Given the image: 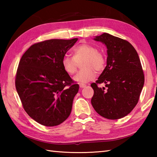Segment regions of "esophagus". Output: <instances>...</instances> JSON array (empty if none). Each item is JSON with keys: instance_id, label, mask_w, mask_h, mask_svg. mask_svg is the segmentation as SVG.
Returning a JSON list of instances; mask_svg holds the SVG:
<instances>
[{"instance_id": "34e87169", "label": "esophagus", "mask_w": 157, "mask_h": 157, "mask_svg": "<svg viewBox=\"0 0 157 157\" xmlns=\"http://www.w3.org/2000/svg\"><path fill=\"white\" fill-rule=\"evenodd\" d=\"M79 87H80L81 89H82V88H84V87H86V84H82V83H80V84H79Z\"/></svg>"}]
</instances>
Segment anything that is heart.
<instances>
[{"label":"heart","mask_w":157,"mask_h":157,"mask_svg":"<svg viewBox=\"0 0 157 157\" xmlns=\"http://www.w3.org/2000/svg\"><path fill=\"white\" fill-rule=\"evenodd\" d=\"M81 63L83 68L74 77V80L79 83H86L92 80L97 72L104 70L106 65V57L103 53L98 51L92 45L83 44L79 45L73 50V57L64 56L62 60V65L69 75H73L78 68V63Z\"/></svg>","instance_id":"1"}]
</instances>
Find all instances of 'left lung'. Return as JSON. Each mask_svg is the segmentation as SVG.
<instances>
[{
    "mask_svg": "<svg viewBox=\"0 0 157 157\" xmlns=\"http://www.w3.org/2000/svg\"><path fill=\"white\" fill-rule=\"evenodd\" d=\"M107 48V66L95 83L91 104L105 118L116 120L126 116L139 102L144 85V73L136 50L124 39L103 33L94 39ZM105 84L106 88L98 84Z\"/></svg>",
    "mask_w": 157,
    "mask_h": 157,
    "instance_id": "obj_1",
    "label": "left lung"
}]
</instances>
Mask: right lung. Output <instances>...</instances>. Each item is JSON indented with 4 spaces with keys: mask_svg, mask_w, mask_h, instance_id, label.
Wrapping results in <instances>:
<instances>
[{
    "mask_svg": "<svg viewBox=\"0 0 157 157\" xmlns=\"http://www.w3.org/2000/svg\"><path fill=\"white\" fill-rule=\"evenodd\" d=\"M77 41L75 38L38 42L21 57L16 89L25 112L42 125H58L70 116L79 85L63 70L62 60Z\"/></svg>",
    "mask_w": 157,
    "mask_h": 157,
    "instance_id": "add662e5",
    "label": "right lung"
}]
</instances>
